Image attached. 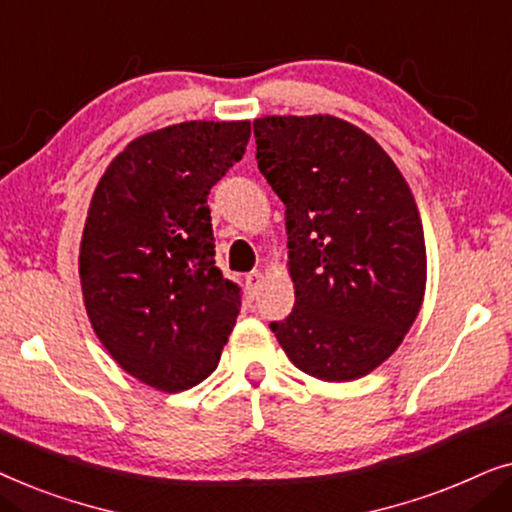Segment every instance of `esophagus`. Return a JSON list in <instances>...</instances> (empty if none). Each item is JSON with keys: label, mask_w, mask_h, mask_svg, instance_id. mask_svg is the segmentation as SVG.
I'll return each instance as SVG.
<instances>
[{"label": "esophagus", "mask_w": 512, "mask_h": 512, "mask_svg": "<svg viewBox=\"0 0 512 512\" xmlns=\"http://www.w3.org/2000/svg\"><path fill=\"white\" fill-rule=\"evenodd\" d=\"M261 284H263V272L261 270L249 272V275H247V289L251 293V298L258 296V289H261Z\"/></svg>", "instance_id": "esophagus-1"}]
</instances>
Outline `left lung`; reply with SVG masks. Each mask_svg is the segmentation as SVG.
I'll list each match as a JSON object with an SVG mask.
<instances>
[{
	"instance_id": "8db88e82",
	"label": "left lung",
	"mask_w": 512,
	"mask_h": 512,
	"mask_svg": "<svg viewBox=\"0 0 512 512\" xmlns=\"http://www.w3.org/2000/svg\"><path fill=\"white\" fill-rule=\"evenodd\" d=\"M258 170L286 205L296 305L270 328L324 382L373 373L415 324L426 244L408 181L356 125L328 114L254 121Z\"/></svg>"
}]
</instances>
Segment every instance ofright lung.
Wrapping results in <instances>:
<instances>
[{
	"label": "right lung",
	"mask_w": 512,
	"mask_h": 512,
	"mask_svg": "<svg viewBox=\"0 0 512 512\" xmlns=\"http://www.w3.org/2000/svg\"><path fill=\"white\" fill-rule=\"evenodd\" d=\"M249 137V121L146 132L90 200L79 251L88 319L111 359L158 391L212 375L240 314V289L214 265L207 195Z\"/></svg>",
	"instance_id": "1"
}]
</instances>
